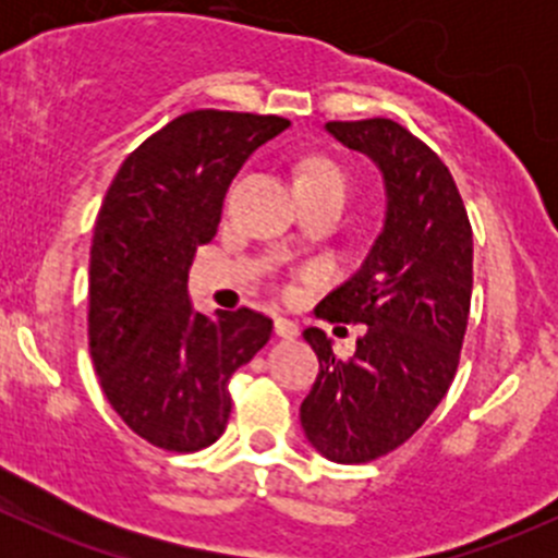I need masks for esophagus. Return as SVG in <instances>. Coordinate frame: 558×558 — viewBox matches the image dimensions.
Returning a JSON list of instances; mask_svg holds the SVG:
<instances>
[{"mask_svg":"<svg viewBox=\"0 0 558 558\" xmlns=\"http://www.w3.org/2000/svg\"><path fill=\"white\" fill-rule=\"evenodd\" d=\"M275 335L283 337V340H294L300 335V324L291 318H275Z\"/></svg>","mask_w":558,"mask_h":558,"instance_id":"34e87169","label":"esophagus"}]
</instances>
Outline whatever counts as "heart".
I'll list each match as a JSON object with an SVG mask.
<instances>
[{"label": "heart", "instance_id": "b5f03b06", "mask_svg": "<svg viewBox=\"0 0 558 558\" xmlns=\"http://www.w3.org/2000/svg\"><path fill=\"white\" fill-rule=\"evenodd\" d=\"M296 183L300 185H331V189L348 191V178L335 161L326 159H313L302 167L300 174H296Z\"/></svg>", "mask_w": 558, "mask_h": 558}]
</instances>
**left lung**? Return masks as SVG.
I'll use <instances>...</instances> for the list:
<instances>
[{
	"label": "left lung",
	"mask_w": 558,
	"mask_h": 558,
	"mask_svg": "<svg viewBox=\"0 0 558 558\" xmlns=\"http://www.w3.org/2000/svg\"><path fill=\"white\" fill-rule=\"evenodd\" d=\"M326 134L384 178V227L362 267L315 313L367 331L348 362L320 329L302 331L318 378L300 408L307 442L337 464L373 461L421 429L459 364L472 296V229L448 167L388 118L329 121Z\"/></svg>",
	"instance_id": "1"
}]
</instances>
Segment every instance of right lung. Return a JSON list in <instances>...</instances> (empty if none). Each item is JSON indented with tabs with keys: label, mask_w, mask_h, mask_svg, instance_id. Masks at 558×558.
Segmentation results:
<instances>
[{
	"label": "right lung",
	"mask_w": 558,
	"mask_h": 558,
	"mask_svg": "<svg viewBox=\"0 0 558 558\" xmlns=\"http://www.w3.org/2000/svg\"><path fill=\"white\" fill-rule=\"evenodd\" d=\"M289 126L278 116L185 112L123 161L99 207L88 267L94 367L123 424L165 451H199L223 435L229 378L272 335V320L247 307L196 311L189 269L216 238L232 180Z\"/></svg>",
	"instance_id": "right-lung-1"
}]
</instances>
